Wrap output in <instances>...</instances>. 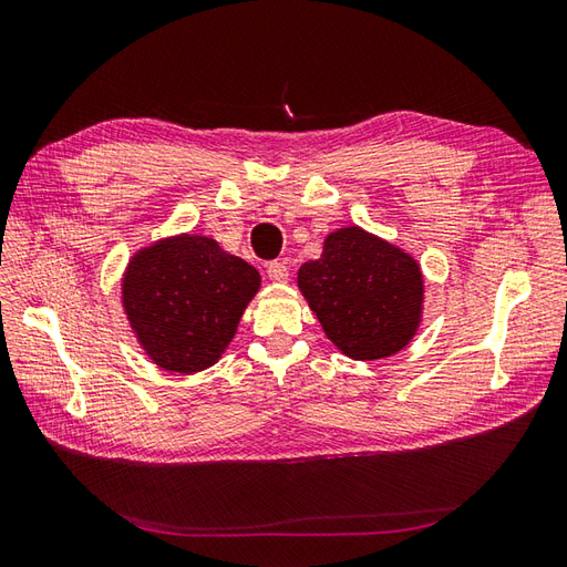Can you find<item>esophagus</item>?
<instances>
[{"mask_svg":"<svg viewBox=\"0 0 567 567\" xmlns=\"http://www.w3.org/2000/svg\"><path fill=\"white\" fill-rule=\"evenodd\" d=\"M266 272H268V278L272 282H278V285L287 282V278H289V270H287V266L282 264V260H272V264L266 266Z\"/></svg>","mask_w":567,"mask_h":567,"instance_id":"obj_1","label":"esophagus"}]
</instances>
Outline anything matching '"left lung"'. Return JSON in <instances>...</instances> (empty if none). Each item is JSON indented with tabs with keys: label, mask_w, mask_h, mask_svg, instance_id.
Instances as JSON below:
<instances>
[{
	"label": "left lung",
	"mask_w": 567,
	"mask_h": 567,
	"mask_svg": "<svg viewBox=\"0 0 567 567\" xmlns=\"http://www.w3.org/2000/svg\"><path fill=\"white\" fill-rule=\"evenodd\" d=\"M297 285L326 338L359 361L398 354L422 323V268L361 227L330 231L321 258L299 268Z\"/></svg>",
	"instance_id": "obj_1"
}]
</instances>
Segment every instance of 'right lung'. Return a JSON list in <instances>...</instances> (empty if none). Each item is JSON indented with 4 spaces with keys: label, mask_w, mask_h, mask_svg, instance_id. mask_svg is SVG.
<instances>
[{
    "label": "right lung",
    "mask_w": 567,
    "mask_h": 567,
    "mask_svg": "<svg viewBox=\"0 0 567 567\" xmlns=\"http://www.w3.org/2000/svg\"><path fill=\"white\" fill-rule=\"evenodd\" d=\"M258 287V270L215 239L177 235L132 256L122 303L153 364L196 373L223 357Z\"/></svg>",
    "instance_id": "add662e5"
}]
</instances>
